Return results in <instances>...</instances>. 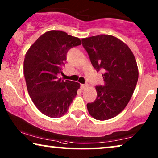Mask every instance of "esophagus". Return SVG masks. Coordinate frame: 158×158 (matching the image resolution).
<instances>
[{"label": "esophagus", "instance_id": "1", "mask_svg": "<svg viewBox=\"0 0 158 158\" xmlns=\"http://www.w3.org/2000/svg\"><path fill=\"white\" fill-rule=\"evenodd\" d=\"M88 83H85V84H81V88L82 89H85V88H88Z\"/></svg>", "mask_w": 158, "mask_h": 158}]
</instances>
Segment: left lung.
I'll use <instances>...</instances> for the list:
<instances>
[{"instance_id":"left-lung-1","label":"left lung","mask_w":158,"mask_h":158,"mask_svg":"<svg viewBox=\"0 0 158 158\" xmlns=\"http://www.w3.org/2000/svg\"><path fill=\"white\" fill-rule=\"evenodd\" d=\"M97 72L102 70L104 85H97L96 99L88 103V112L97 120L118 115L129 103L138 81L137 62L126 44L111 35L100 34L82 40Z\"/></svg>"}]
</instances>
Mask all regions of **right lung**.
<instances>
[{
    "label": "right lung",
    "mask_w": 158,
    "mask_h": 158,
    "mask_svg": "<svg viewBox=\"0 0 158 158\" xmlns=\"http://www.w3.org/2000/svg\"><path fill=\"white\" fill-rule=\"evenodd\" d=\"M81 44L79 38L61 31H47L37 39L25 55L24 75L28 92L36 107L49 117L64 115L77 95L80 84L58 78L67 53Z\"/></svg>",
    "instance_id": "obj_1"
}]
</instances>
